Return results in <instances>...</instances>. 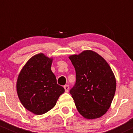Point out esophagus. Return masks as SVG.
Instances as JSON below:
<instances>
[{
  "label": "esophagus",
  "mask_w": 133,
  "mask_h": 133,
  "mask_svg": "<svg viewBox=\"0 0 133 133\" xmlns=\"http://www.w3.org/2000/svg\"><path fill=\"white\" fill-rule=\"evenodd\" d=\"M64 89H65V92H69V85H64Z\"/></svg>",
  "instance_id": "esophagus-1"
}]
</instances>
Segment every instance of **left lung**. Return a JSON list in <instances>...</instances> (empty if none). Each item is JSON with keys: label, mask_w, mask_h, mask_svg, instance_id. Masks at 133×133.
<instances>
[{"label": "left lung", "mask_w": 133, "mask_h": 133, "mask_svg": "<svg viewBox=\"0 0 133 133\" xmlns=\"http://www.w3.org/2000/svg\"><path fill=\"white\" fill-rule=\"evenodd\" d=\"M76 71V82L70 90L78 112L87 119L107 113L114 97L116 79L104 58L92 50L69 57Z\"/></svg>", "instance_id": "obj_1"}]
</instances>
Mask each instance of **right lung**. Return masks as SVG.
<instances>
[{"mask_svg": "<svg viewBox=\"0 0 133 133\" xmlns=\"http://www.w3.org/2000/svg\"><path fill=\"white\" fill-rule=\"evenodd\" d=\"M53 58L38 54L32 57L19 72L18 96L25 108L34 114H44L55 106L65 90L57 83L51 70Z\"/></svg>", "mask_w": 133, "mask_h": 133, "instance_id": "1", "label": "right lung"}]
</instances>
